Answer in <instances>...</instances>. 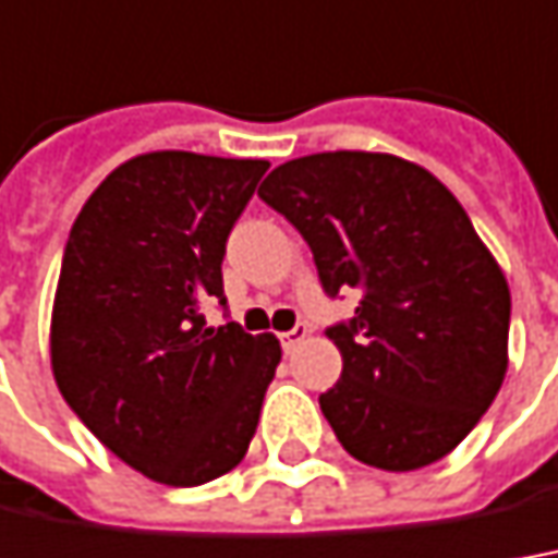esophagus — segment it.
I'll return each instance as SVG.
<instances>
[{"label":"esophagus","mask_w":558,"mask_h":558,"mask_svg":"<svg viewBox=\"0 0 558 558\" xmlns=\"http://www.w3.org/2000/svg\"><path fill=\"white\" fill-rule=\"evenodd\" d=\"M305 339H308V327H305V324H295L293 329L280 332V344H283V351H293L295 344L305 342Z\"/></svg>","instance_id":"esophagus-1"}]
</instances>
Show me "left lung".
<instances>
[{
  "label": "left lung",
  "mask_w": 558,
  "mask_h": 558,
  "mask_svg": "<svg viewBox=\"0 0 558 558\" xmlns=\"http://www.w3.org/2000/svg\"><path fill=\"white\" fill-rule=\"evenodd\" d=\"M259 198L308 241L329 295L357 311L327 336L342 378L320 409L344 452L418 470L483 418L507 375L510 287L430 170L388 151H317L275 168Z\"/></svg>",
  "instance_id": "1"
}]
</instances>
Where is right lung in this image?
<instances>
[{
  "mask_svg": "<svg viewBox=\"0 0 558 558\" xmlns=\"http://www.w3.org/2000/svg\"><path fill=\"white\" fill-rule=\"evenodd\" d=\"M263 158L146 151L94 189L63 250L51 373L63 400L128 468L201 486L244 461L280 363L271 332L207 327L231 226Z\"/></svg>",
  "mask_w": 558,
  "mask_h": 558,
  "instance_id": "right-lung-1",
  "label": "right lung"
}]
</instances>
